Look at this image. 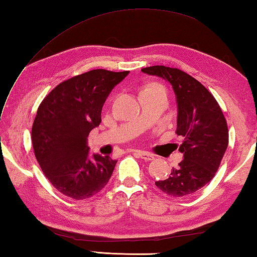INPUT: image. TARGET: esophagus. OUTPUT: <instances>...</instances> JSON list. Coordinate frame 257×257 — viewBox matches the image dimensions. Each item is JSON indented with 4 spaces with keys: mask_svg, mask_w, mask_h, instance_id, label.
Wrapping results in <instances>:
<instances>
[{
    "mask_svg": "<svg viewBox=\"0 0 257 257\" xmlns=\"http://www.w3.org/2000/svg\"><path fill=\"white\" fill-rule=\"evenodd\" d=\"M134 155L140 157L141 159H144L146 161H151L155 159V156L150 154V152H147V151H141V150H134Z\"/></svg>",
    "mask_w": 257,
    "mask_h": 257,
    "instance_id": "34e87169",
    "label": "esophagus"
}]
</instances>
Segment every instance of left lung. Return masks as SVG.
<instances>
[{
    "instance_id": "8db88e82",
    "label": "left lung",
    "mask_w": 257,
    "mask_h": 257,
    "mask_svg": "<svg viewBox=\"0 0 257 257\" xmlns=\"http://www.w3.org/2000/svg\"><path fill=\"white\" fill-rule=\"evenodd\" d=\"M141 70L172 85L178 101L176 134L183 138L179 150L184 159L155 184L174 198L192 194L214 178L221 165L228 145L226 119L214 96L181 69L157 65Z\"/></svg>"
}]
</instances>
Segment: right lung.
<instances>
[{"instance_id":"right-lung-1","label":"right lung","mask_w":257,"mask_h":257,"mask_svg":"<svg viewBox=\"0 0 257 257\" xmlns=\"http://www.w3.org/2000/svg\"><path fill=\"white\" fill-rule=\"evenodd\" d=\"M125 72L94 69L58 84L38 106L32 127L36 160L48 181L74 200L99 192L110 179L117 160L89 158L87 137L101 122V109Z\"/></svg>"}]
</instances>
